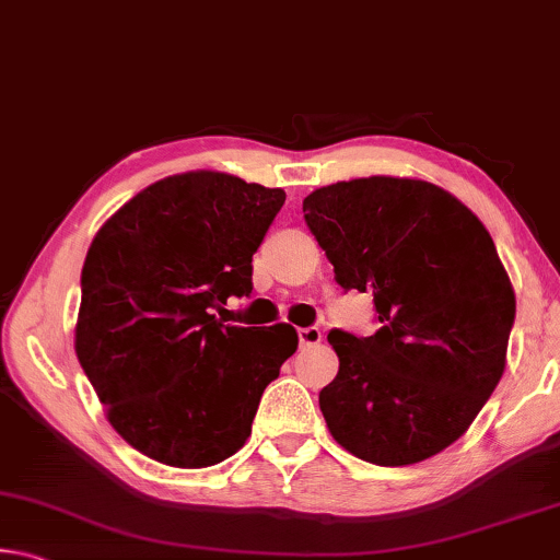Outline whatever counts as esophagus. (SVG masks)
Masks as SVG:
<instances>
[{
    "instance_id": "1",
    "label": "esophagus",
    "mask_w": 560,
    "mask_h": 560,
    "mask_svg": "<svg viewBox=\"0 0 560 560\" xmlns=\"http://www.w3.org/2000/svg\"><path fill=\"white\" fill-rule=\"evenodd\" d=\"M324 336H320V330L316 326H308V328H299V343L301 348H314L318 346Z\"/></svg>"
}]
</instances>
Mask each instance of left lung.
Wrapping results in <instances>:
<instances>
[{
	"mask_svg": "<svg viewBox=\"0 0 560 560\" xmlns=\"http://www.w3.org/2000/svg\"><path fill=\"white\" fill-rule=\"evenodd\" d=\"M346 291H371L381 328L330 330L338 375L318 395L340 447L405 467L469 430L506 368L516 296L469 207L424 179L358 177L303 200Z\"/></svg>",
	"mask_w": 560,
	"mask_h": 560,
	"instance_id": "left-lung-1",
	"label": "left lung"
}]
</instances>
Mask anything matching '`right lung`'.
<instances>
[{
    "mask_svg": "<svg viewBox=\"0 0 560 560\" xmlns=\"http://www.w3.org/2000/svg\"><path fill=\"white\" fill-rule=\"evenodd\" d=\"M283 200L279 187L195 170L145 187L93 236L75 355L113 430L145 457L179 469L232 457L296 353L289 324L214 316L252 293V257Z\"/></svg>",
    "mask_w": 560,
    "mask_h": 560,
    "instance_id": "add662e5",
    "label": "right lung"
}]
</instances>
